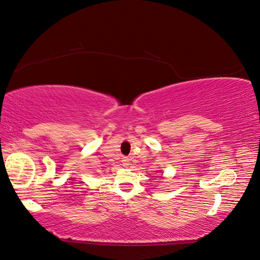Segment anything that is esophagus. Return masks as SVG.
Instances as JSON below:
<instances>
[{"label":"esophagus","instance_id":"esophagus-1","mask_svg":"<svg viewBox=\"0 0 260 260\" xmlns=\"http://www.w3.org/2000/svg\"><path fill=\"white\" fill-rule=\"evenodd\" d=\"M122 165H123V167H128V166H129V158L123 157V160H122Z\"/></svg>","mask_w":260,"mask_h":260}]
</instances>
